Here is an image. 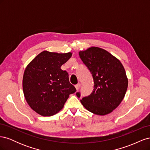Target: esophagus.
Instances as JSON below:
<instances>
[{
  "label": "esophagus",
  "mask_w": 150,
  "mask_h": 150,
  "mask_svg": "<svg viewBox=\"0 0 150 150\" xmlns=\"http://www.w3.org/2000/svg\"><path fill=\"white\" fill-rule=\"evenodd\" d=\"M80 87H81V84L80 83H78V84H77L76 85H75V88H76L77 91L79 89Z\"/></svg>",
  "instance_id": "1"
}]
</instances>
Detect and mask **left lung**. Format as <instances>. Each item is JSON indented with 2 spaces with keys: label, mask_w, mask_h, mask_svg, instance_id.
Masks as SVG:
<instances>
[{
  "label": "left lung",
  "mask_w": 150,
  "mask_h": 150,
  "mask_svg": "<svg viewBox=\"0 0 150 150\" xmlns=\"http://www.w3.org/2000/svg\"><path fill=\"white\" fill-rule=\"evenodd\" d=\"M79 55L93 76L94 88L81 103L93 114H110L120 105L128 88L123 66L116 57L100 47H91L79 52ZM76 95L80 98L79 93Z\"/></svg>",
  "instance_id": "left-lung-1"
}]
</instances>
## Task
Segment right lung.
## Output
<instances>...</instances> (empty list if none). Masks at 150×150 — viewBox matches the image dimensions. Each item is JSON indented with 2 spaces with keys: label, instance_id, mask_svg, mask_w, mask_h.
<instances>
[{
  "label": "right lung",
  "instance_id": "right-lung-1",
  "mask_svg": "<svg viewBox=\"0 0 150 150\" xmlns=\"http://www.w3.org/2000/svg\"><path fill=\"white\" fill-rule=\"evenodd\" d=\"M71 52L44 51L27 66L22 79L25 100L38 114L56 115L64 107L71 94L76 91L69 75L61 67L69 59Z\"/></svg>",
  "mask_w": 150,
  "mask_h": 150
}]
</instances>
